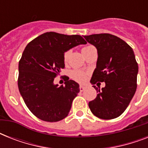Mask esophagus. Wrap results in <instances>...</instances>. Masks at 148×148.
<instances>
[{
  "label": "esophagus",
  "mask_w": 148,
  "mask_h": 148,
  "mask_svg": "<svg viewBox=\"0 0 148 148\" xmlns=\"http://www.w3.org/2000/svg\"><path fill=\"white\" fill-rule=\"evenodd\" d=\"M79 89H80V91H84V89H85V87L83 85H80V87H79Z\"/></svg>",
  "instance_id": "34e87169"
}]
</instances>
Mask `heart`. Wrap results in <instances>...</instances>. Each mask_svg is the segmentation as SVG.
Instances as JSON below:
<instances>
[{
  "mask_svg": "<svg viewBox=\"0 0 148 148\" xmlns=\"http://www.w3.org/2000/svg\"><path fill=\"white\" fill-rule=\"evenodd\" d=\"M94 46L92 45H86L82 48V52H83L84 55L87 52H88L89 50H90L91 48H94ZM70 55V51H65L64 53V56H63V59H64V62L67 63V60H68V58H69ZM71 78L74 79V81H77V82H80V83H82L84 81H85L87 79V73H85L83 71H81V70H73L71 72Z\"/></svg>",
  "mask_w": 148,
  "mask_h": 148,
  "instance_id": "heart-1",
  "label": "heart"
}]
</instances>
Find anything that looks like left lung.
Instances as JSON below:
<instances>
[{
  "mask_svg": "<svg viewBox=\"0 0 148 148\" xmlns=\"http://www.w3.org/2000/svg\"><path fill=\"white\" fill-rule=\"evenodd\" d=\"M96 47L98 53L97 67L90 82H105L97 97L88 106L96 117L110 120L121 115L135 94L138 64L133 49L124 40L110 34L84 36Z\"/></svg>",
  "mask_w": 148,
  "mask_h": 148,
  "instance_id": "8db88e82",
  "label": "left lung"
}]
</instances>
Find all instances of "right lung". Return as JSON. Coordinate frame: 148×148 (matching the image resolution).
<instances>
[{
	"instance_id": "1",
	"label": "right lung",
	"mask_w": 148,
	"mask_h": 148,
	"mask_svg": "<svg viewBox=\"0 0 148 148\" xmlns=\"http://www.w3.org/2000/svg\"><path fill=\"white\" fill-rule=\"evenodd\" d=\"M85 44L80 35L56 32H46L27 44L19 60L17 85L25 104L38 118L56 122L68 115L79 84L68 77L64 86H58L53 80L64 68L65 51Z\"/></svg>"
}]
</instances>
